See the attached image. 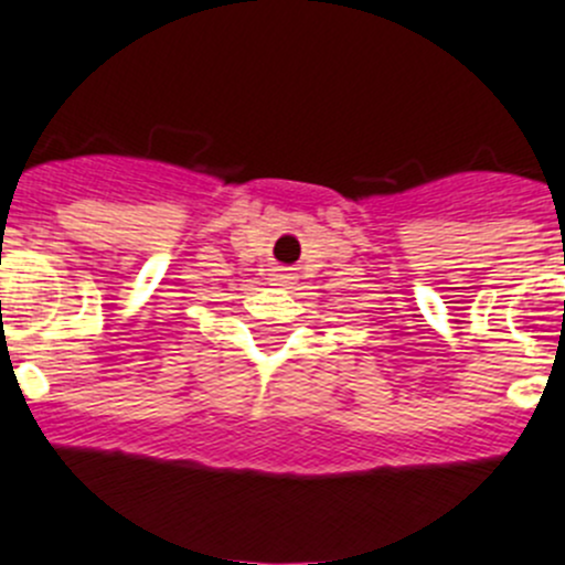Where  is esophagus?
<instances>
[{
	"label": "esophagus",
	"mask_w": 565,
	"mask_h": 565,
	"mask_svg": "<svg viewBox=\"0 0 565 565\" xmlns=\"http://www.w3.org/2000/svg\"><path fill=\"white\" fill-rule=\"evenodd\" d=\"M273 281L284 284V281H287V276H284V273H276V276H273Z\"/></svg>",
	"instance_id": "obj_1"
}]
</instances>
